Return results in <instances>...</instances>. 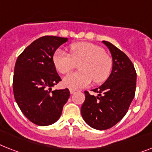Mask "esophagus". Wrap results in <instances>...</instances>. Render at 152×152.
<instances>
[{
  "mask_svg": "<svg viewBox=\"0 0 152 152\" xmlns=\"http://www.w3.org/2000/svg\"><path fill=\"white\" fill-rule=\"evenodd\" d=\"M76 90H74V89H70V93L71 94H75Z\"/></svg>",
  "mask_w": 152,
  "mask_h": 152,
  "instance_id": "34e87169",
  "label": "esophagus"
}]
</instances>
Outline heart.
<instances>
[{"instance_id": "heart-1", "label": "heart", "mask_w": 152, "mask_h": 152, "mask_svg": "<svg viewBox=\"0 0 152 152\" xmlns=\"http://www.w3.org/2000/svg\"><path fill=\"white\" fill-rule=\"evenodd\" d=\"M71 54L62 50H57L53 54V63L56 68L61 74H67L77 64L81 72H75L67 75L63 80L65 87L71 89H78L86 87L91 83L106 81L112 69V59L105 53L100 46L93 43L80 42L70 46Z\"/></svg>"}]
</instances>
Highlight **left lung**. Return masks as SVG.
I'll return each mask as SVG.
<instances>
[{
  "mask_svg": "<svg viewBox=\"0 0 152 152\" xmlns=\"http://www.w3.org/2000/svg\"><path fill=\"white\" fill-rule=\"evenodd\" d=\"M102 42L112 55V72L104 84L93 89L97 96L85 91V100L81 108L85 123L100 130L111 128L126 115L134 98L137 80L136 71L128 56L111 42Z\"/></svg>",
  "mask_w": 152,
  "mask_h": 152,
  "instance_id": "1",
  "label": "left lung"
}]
</instances>
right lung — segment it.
Instances as JSON below:
<instances>
[{"label": "right lung", "mask_w": 152, "mask_h": 152, "mask_svg": "<svg viewBox=\"0 0 152 152\" xmlns=\"http://www.w3.org/2000/svg\"><path fill=\"white\" fill-rule=\"evenodd\" d=\"M67 38L46 36L27 46L15 66L13 91L22 113L39 126H48L59 120L70 97L68 88L52 91L61 78L53 56Z\"/></svg>", "instance_id": "1"}]
</instances>
